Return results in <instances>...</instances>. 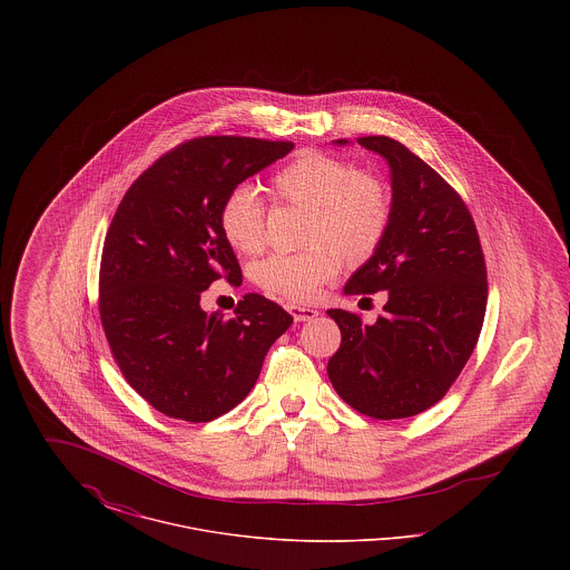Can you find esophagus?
I'll return each instance as SVG.
<instances>
[{"instance_id": "obj_1", "label": "esophagus", "mask_w": 570, "mask_h": 570, "mask_svg": "<svg viewBox=\"0 0 570 570\" xmlns=\"http://www.w3.org/2000/svg\"><path fill=\"white\" fill-rule=\"evenodd\" d=\"M286 309L291 312V316H293L297 323H305V321H312V318L318 316V312H316L314 307H303V305H297V303H288Z\"/></svg>"}]
</instances>
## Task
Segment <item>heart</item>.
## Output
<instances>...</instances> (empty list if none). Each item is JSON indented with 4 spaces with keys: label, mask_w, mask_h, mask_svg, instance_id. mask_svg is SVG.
<instances>
[{
    "label": "heart",
    "mask_w": 570,
    "mask_h": 570,
    "mask_svg": "<svg viewBox=\"0 0 570 570\" xmlns=\"http://www.w3.org/2000/svg\"><path fill=\"white\" fill-rule=\"evenodd\" d=\"M272 188L277 198L305 212L301 242L307 244L295 254H272L256 263L254 279L272 295L291 301L316 297L340 273L336 250L346 263H361L386 235L391 191L380 177L361 173L348 160L303 154L275 173ZM219 228L233 249L258 252L265 235L258 191L247 184L228 191L219 207Z\"/></svg>",
    "instance_id": "b5f03b06"
}]
</instances>
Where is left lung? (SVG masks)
Masks as SVG:
<instances>
[{
  "label": "left lung",
  "mask_w": 570,
  "mask_h": 570,
  "mask_svg": "<svg viewBox=\"0 0 570 570\" xmlns=\"http://www.w3.org/2000/svg\"><path fill=\"white\" fill-rule=\"evenodd\" d=\"M356 142L389 164L391 222L344 295L384 291L386 303L374 325L346 309L326 312L342 331L326 374L361 414L406 419L444 397L479 342L488 307L485 258L468 207L432 166L389 136Z\"/></svg>",
  "instance_id": "left-lung-1"
}]
</instances>
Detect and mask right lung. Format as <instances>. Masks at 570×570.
I'll list each match as a JSON object with an SVG mask.
<instances>
[{
  "instance_id": "add662e5",
  "label": "right lung",
  "mask_w": 570,
  "mask_h": 570,
  "mask_svg": "<svg viewBox=\"0 0 570 570\" xmlns=\"http://www.w3.org/2000/svg\"><path fill=\"white\" fill-rule=\"evenodd\" d=\"M293 147L191 138L151 164L115 212L100 263V318L128 384L166 416L207 423L242 404L273 342L293 325L256 293L230 318L200 307L216 279L242 284L219 228L222 200Z\"/></svg>"
}]
</instances>
